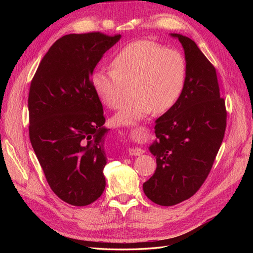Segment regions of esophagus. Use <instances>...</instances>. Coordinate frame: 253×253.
<instances>
[{"label": "esophagus", "instance_id": "34e87169", "mask_svg": "<svg viewBox=\"0 0 253 253\" xmlns=\"http://www.w3.org/2000/svg\"><path fill=\"white\" fill-rule=\"evenodd\" d=\"M143 153V150L140 148H136V149H128V154L131 156H139Z\"/></svg>", "mask_w": 253, "mask_h": 253}]
</instances>
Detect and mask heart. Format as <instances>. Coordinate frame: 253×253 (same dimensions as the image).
Masks as SVG:
<instances>
[{
  "label": "heart",
  "mask_w": 253,
  "mask_h": 253,
  "mask_svg": "<svg viewBox=\"0 0 253 253\" xmlns=\"http://www.w3.org/2000/svg\"><path fill=\"white\" fill-rule=\"evenodd\" d=\"M113 68H98L90 84L100 101L117 109L127 83L133 95L124 101L112 121L118 126H132L153 112L165 113L177 103L185 88L186 60L178 50L168 49L152 41H135L120 49Z\"/></svg>",
  "instance_id": "obj_1"
}]
</instances>
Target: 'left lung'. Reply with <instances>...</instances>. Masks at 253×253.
<instances>
[{
  "instance_id": "8db88e82",
  "label": "left lung",
  "mask_w": 253,
  "mask_h": 253,
  "mask_svg": "<svg viewBox=\"0 0 253 253\" xmlns=\"http://www.w3.org/2000/svg\"><path fill=\"white\" fill-rule=\"evenodd\" d=\"M170 36L185 51L186 84L177 103L155 121L156 139L149 151L157 167L143 183L148 198L167 207L188 200L201 188L223 141L227 118L215 68L193 40Z\"/></svg>"
}]
</instances>
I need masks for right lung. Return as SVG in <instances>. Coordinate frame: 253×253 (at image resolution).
Instances as JSON below:
<instances>
[{
    "instance_id": "1",
    "label": "right lung",
    "mask_w": 253,
    "mask_h": 253,
    "mask_svg": "<svg viewBox=\"0 0 253 253\" xmlns=\"http://www.w3.org/2000/svg\"><path fill=\"white\" fill-rule=\"evenodd\" d=\"M120 38L63 36L43 57L30 84V142L53 193L73 206L94 203L105 189L109 128L90 77Z\"/></svg>"
}]
</instances>
